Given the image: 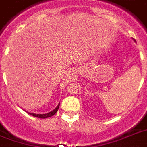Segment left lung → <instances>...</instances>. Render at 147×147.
Here are the masks:
<instances>
[{"label":"left lung","instance_id":"left-lung-1","mask_svg":"<svg viewBox=\"0 0 147 147\" xmlns=\"http://www.w3.org/2000/svg\"><path fill=\"white\" fill-rule=\"evenodd\" d=\"M133 40H134V39H133ZM134 41H135V40H134Z\"/></svg>","mask_w":147,"mask_h":147}]
</instances>
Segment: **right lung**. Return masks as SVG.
Wrapping results in <instances>:
<instances>
[{
  "label": "right lung",
  "instance_id": "1",
  "mask_svg": "<svg viewBox=\"0 0 147 147\" xmlns=\"http://www.w3.org/2000/svg\"><path fill=\"white\" fill-rule=\"evenodd\" d=\"M59 106H60V103H59V105L56 106V108L55 109L51 111V112H49L48 113H45V114H36V113H29V112H27L28 113L31 115V116H34V117H38V118H41V119H45V118H49V117H51L53 115L57 113V111L59 109Z\"/></svg>",
  "mask_w": 147,
  "mask_h": 147
}]
</instances>
